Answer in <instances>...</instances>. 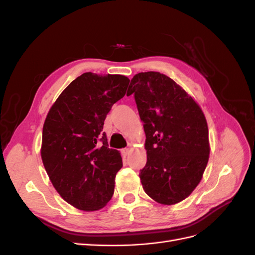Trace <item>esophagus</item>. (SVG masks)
<instances>
[{
	"label": "esophagus",
	"mask_w": 255,
	"mask_h": 255,
	"mask_svg": "<svg viewBox=\"0 0 255 255\" xmlns=\"http://www.w3.org/2000/svg\"><path fill=\"white\" fill-rule=\"evenodd\" d=\"M121 153H122V155H123V156H127L128 154L129 153V149H128V148H125V149H122V150H121Z\"/></svg>",
	"instance_id": "1"
}]
</instances>
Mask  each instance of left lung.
Segmentation results:
<instances>
[{
  "instance_id": "1",
  "label": "left lung",
  "mask_w": 255,
  "mask_h": 255,
  "mask_svg": "<svg viewBox=\"0 0 255 255\" xmlns=\"http://www.w3.org/2000/svg\"><path fill=\"white\" fill-rule=\"evenodd\" d=\"M128 89L145 133L146 164L139 173L143 190L160 204L179 203L198 186L208 161L204 114L186 91L159 72L136 74Z\"/></svg>"
}]
</instances>
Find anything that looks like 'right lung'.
I'll use <instances>...</instances> for the list:
<instances>
[{
	"mask_svg": "<svg viewBox=\"0 0 255 255\" xmlns=\"http://www.w3.org/2000/svg\"><path fill=\"white\" fill-rule=\"evenodd\" d=\"M125 75L83 73L61 92L45 118L41 158L54 188L82 211L104 207L122 167L103 130L106 115L125 97Z\"/></svg>",
	"mask_w": 255,
	"mask_h": 255,
	"instance_id": "obj_1",
	"label": "right lung"
}]
</instances>
